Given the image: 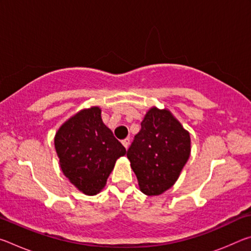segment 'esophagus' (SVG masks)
<instances>
[{
	"mask_svg": "<svg viewBox=\"0 0 251 251\" xmlns=\"http://www.w3.org/2000/svg\"><path fill=\"white\" fill-rule=\"evenodd\" d=\"M122 144H123V145H124V147H125L126 150H127V148H128V146H129V138H125V139H123V141H122Z\"/></svg>",
	"mask_w": 251,
	"mask_h": 251,
	"instance_id": "34e87169",
	"label": "esophagus"
}]
</instances>
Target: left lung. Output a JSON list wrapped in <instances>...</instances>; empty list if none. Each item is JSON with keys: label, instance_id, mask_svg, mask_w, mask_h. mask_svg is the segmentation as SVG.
I'll list each match as a JSON object with an SVG mask.
<instances>
[{"label": "left lung", "instance_id": "8db88e82", "mask_svg": "<svg viewBox=\"0 0 251 251\" xmlns=\"http://www.w3.org/2000/svg\"><path fill=\"white\" fill-rule=\"evenodd\" d=\"M127 151L141 192L158 196L177 181L190 156V135L167 108L148 109Z\"/></svg>", "mask_w": 251, "mask_h": 251}]
</instances>
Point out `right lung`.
<instances>
[{"mask_svg":"<svg viewBox=\"0 0 251 251\" xmlns=\"http://www.w3.org/2000/svg\"><path fill=\"white\" fill-rule=\"evenodd\" d=\"M100 113L99 106L79 110L59 127L54 137L63 174L88 196L104 188L116 160L126 154Z\"/></svg>","mask_w":251,"mask_h":251,"instance_id":"1","label":"right lung"}]
</instances>
